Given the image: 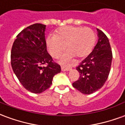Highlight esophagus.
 I'll use <instances>...</instances> for the list:
<instances>
[{
	"instance_id": "esophagus-1",
	"label": "esophagus",
	"mask_w": 125,
	"mask_h": 125,
	"mask_svg": "<svg viewBox=\"0 0 125 125\" xmlns=\"http://www.w3.org/2000/svg\"><path fill=\"white\" fill-rule=\"evenodd\" d=\"M72 69V66H68V67H65V66H62V71H70Z\"/></svg>"
}]
</instances>
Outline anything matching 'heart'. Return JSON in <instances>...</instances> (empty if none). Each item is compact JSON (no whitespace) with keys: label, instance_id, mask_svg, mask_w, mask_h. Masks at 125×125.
Masks as SVG:
<instances>
[{"label":"heart","instance_id":"1","mask_svg":"<svg viewBox=\"0 0 125 125\" xmlns=\"http://www.w3.org/2000/svg\"><path fill=\"white\" fill-rule=\"evenodd\" d=\"M96 36L90 28L66 26L59 29L55 35H49L46 45L52 57L57 58L65 50L68 53L63 55L60 62L65 63L73 56L84 58L90 54L94 49Z\"/></svg>","mask_w":125,"mask_h":125}]
</instances>
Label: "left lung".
I'll return each mask as SVG.
<instances>
[{
	"label": "left lung",
	"instance_id": "8db88e82",
	"mask_svg": "<svg viewBox=\"0 0 125 125\" xmlns=\"http://www.w3.org/2000/svg\"><path fill=\"white\" fill-rule=\"evenodd\" d=\"M98 42L90 54L77 67L80 77L72 85L84 94H90L101 88L110 71L113 53L109 40L102 31L97 29Z\"/></svg>",
	"mask_w": 125,
	"mask_h": 125
}]
</instances>
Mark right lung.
I'll use <instances>...</instances> for the list:
<instances>
[{
  "instance_id": "1",
  "label": "right lung",
  "mask_w": 125,
  "mask_h": 125,
  "mask_svg": "<svg viewBox=\"0 0 125 125\" xmlns=\"http://www.w3.org/2000/svg\"><path fill=\"white\" fill-rule=\"evenodd\" d=\"M45 28L40 23L27 27L18 34L11 49L12 70L23 87L35 94L49 88L53 76L61 72L47 51Z\"/></svg>"
}]
</instances>
